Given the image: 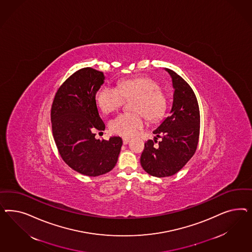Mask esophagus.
Wrapping results in <instances>:
<instances>
[{
  "label": "esophagus",
  "mask_w": 252,
  "mask_h": 252,
  "mask_svg": "<svg viewBox=\"0 0 252 252\" xmlns=\"http://www.w3.org/2000/svg\"><path fill=\"white\" fill-rule=\"evenodd\" d=\"M129 142V138H126V137H124V138H123V143H124V145H127Z\"/></svg>",
  "instance_id": "obj_1"
}]
</instances>
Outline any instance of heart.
I'll list each match as a JSON object with an SVG mask.
<instances>
[{"instance_id": "heart-1", "label": "heart", "mask_w": 252, "mask_h": 252, "mask_svg": "<svg viewBox=\"0 0 252 252\" xmlns=\"http://www.w3.org/2000/svg\"><path fill=\"white\" fill-rule=\"evenodd\" d=\"M125 98H135L133 110L137 113H122L112 119L110 129L123 137H132L144 126V117L157 121L164 115L166 98L159 84L149 77H137L123 80L116 87L103 86L96 94L99 109L110 114L122 106Z\"/></svg>"}]
</instances>
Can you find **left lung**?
Listing matches in <instances>:
<instances>
[{"label":"left lung","mask_w":252,"mask_h":252,"mask_svg":"<svg viewBox=\"0 0 252 252\" xmlns=\"http://www.w3.org/2000/svg\"><path fill=\"white\" fill-rule=\"evenodd\" d=\"M172 78L173 104L167 116L155 130L156 139L148 140L140 157L141 166L151 176H174L186 165L197 150L199 136L198 100L190 86L171 69L164 68Z\"/></svg>","instance_id":"1"}]
</instances>
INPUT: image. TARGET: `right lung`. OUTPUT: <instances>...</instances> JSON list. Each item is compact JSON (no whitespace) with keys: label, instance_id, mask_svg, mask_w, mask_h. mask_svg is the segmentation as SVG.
I'll use <instances>...</instances> for the list:
<instances>
[{"label":"right lung","instance_id":"add662e5","mask_svg":"<svg viewBox=\"0 0 252 252\" xmlns=\"http://www.w3.org/2000/svg\"><path fill=\"white\" fill-rule=\"evenodd\" d=\"M104 78L102 72L91 67L76 71L59 88L52 106L59 153L68 166L84 176H101L114 169L123 145L120 137L95 138L96 131L105 129L96 104Z\"/></svg>","mask_w":252,"mask_h":252}]
</instances>
